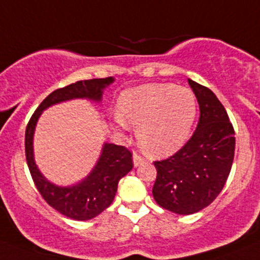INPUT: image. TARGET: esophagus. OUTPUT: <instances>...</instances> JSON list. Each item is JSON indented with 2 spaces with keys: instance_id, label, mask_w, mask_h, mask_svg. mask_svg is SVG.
<instances>
[{
  "instance_id": "1",
  "label": "esophagus",
  "mask_w": 260,
  "mask_h": 260,
  "mask_svg": "<svg viewBox=\"0 0 260 260\" xmlns=\"http://www.w3.org/2000/svg\"><path fill=\"white\" fill-rule=\"evenodd\" d=\"M132 158H133V166H135V168H138V166L142 165V164L145 162V160H143L140 155H137V153H133Z\"/></svg>"
}]
</instances>
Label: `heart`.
<instances>
[{"mask_svg": "<svg viewBox=\"0 0 260 260\" xmlns=\"http://www.w3.org/2000/svg\"><path fill=\"white\" fill-rule=\"evenodd\" d=\"M117 110L118 127L137 128L142 150L165 157L188 141L197 115V100L186 87L151 84L123 91Z\"/></svg>", "mask_w": 260, "mask_h": 260, "instance_id": "obj_1", "label": "heart"}]
</instances>
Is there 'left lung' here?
I'll return each instance as SVG.
<instances>
[{
	"label": "left lung",
	"mask_w": 260,
	"mask_h": 260,
	"mask_svg": "<svg viewBox=\"0 0 260 260\" xmlns=\"http://www.w3.org/2000/svg\"><path fill=\"white\" fill-rule=\"evenodd\" d=\"M200 104V122L175 155L153 162L156 203L178 215H193L210 206L222 190L235 153V132L225 108L207 87L188 79Z\"/></svg>",
	"instance_id": "1"
}]
</instances>
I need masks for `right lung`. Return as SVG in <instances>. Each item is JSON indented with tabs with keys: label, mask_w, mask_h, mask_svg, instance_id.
Wrapping results in <instances>:
<instances>
[{
	"label": "right lung",
	"mask_w": 260,
	"mask_h": 260,
	"mask_svg": "<svg viewBox=\"0 0 260 260\" xmlns=\"http://www.w3.org/2000/svg\"><path fill=\"white\" fill-rule=\"evenodd\" d=\"M114 81V77L85 80L55 90L40 103L25 132V153L35 186L50 207L77 221L91 220L112 205L118 183L133 168L132 153L123 146L104 142L96 164L84 179L71 185H57L43 175L35 162V127L42 113L53 105L76 99L100 104L104 90Z\"/></svg>",
	"instance_id": "obj_1"
}]
</instances>
